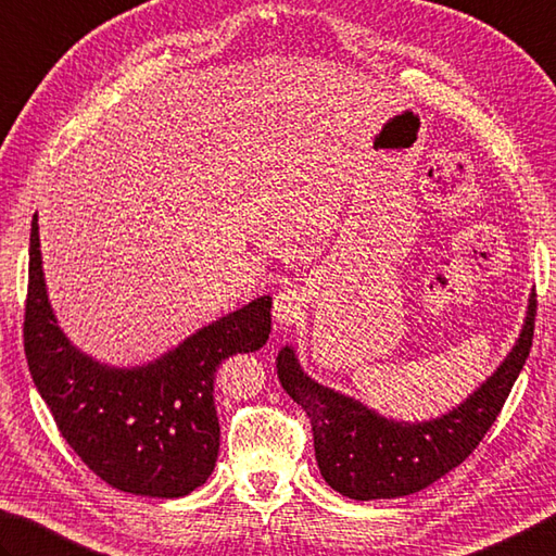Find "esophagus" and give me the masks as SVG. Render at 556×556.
Segmentation results:
<instances>
[{"label": "esophagus", "instance_id": "1", "mask_svg": "<svg viewBox=\"0 0 556 556\" xmlns=\"http://www.w3.org/2000/svg\"><path fill=\"white\" fill-rule=\"evenodd\" d=\"M305 309H307L305 292L295 286L280 290L274 300V317L280 324L300 321L302 317H305Z\"/></svg>", "mask_w": 556, "mask_h": 556}]
</instances>
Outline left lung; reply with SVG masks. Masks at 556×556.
<instances>
[{
    "label": "left lung",
    "instance_id": "obj_1",
    "mask_svg": "<svg viewBox=\"0 0 556 556\" xmlns=\"http://www.w3.org/2000/svg\"><path fill=\"white\" fill-rule=\"evenodd\" d=\"M538 300L532 292L526 327L501 368L453 412L426 424H396L361 402L305 375L295 351L280 349L276 368L282 390L305 408L321 477L339 494L370 501L416 494L475 453L504 408L535 337Z\"/></svg>",
    "mask_w": 556,
    "mask_h": 556
}]
</instances>
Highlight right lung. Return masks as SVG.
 Returning a JSON list of instances; mask_svg holds the SVG:
<instances>
[{
	"mask_svg": "<svg viewBox=\"0 0 556 556\" xmlns=\"http://www.w3.org/2000/svg\"><path fill=\"white\" fill-rule=\"evenodd\" d=\"M268 333L266 295L142 368L91 361L67 341L50 309L34 215L24 309L28 370L67 445L113 489L179 498L205 484L219 450L215 372L229 355L258 351Z\"/></svg>",
	"mask_w": 556,
	"mask_h": 556,
	"instance_id": "obj_1",
	"label": "right lung"
}]
</instances>
